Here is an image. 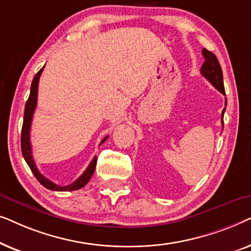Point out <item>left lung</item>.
I'll list each match as a JSON object with an SVG mask.
<instances>
[{
	"mask_svg": "<svg viewBox=\"0 0 251 251\" xmlns=\"http://www.w3.org/2000/svg\"><path fill=\"white\" fill-rule=\"evenodd\" d=\"M202 54L204 57V63L201 66V74L217 89L219 92H222L223 95H225V89H224V82H223V72L222 67L219 65V61L217 57L214 53L208 51L207 49L202 50ZM227 105V100H225V106ZM226 108V107H225ZM225 108L222 112V125L224 126L223 122V118H224Z\"/></svg>",
	"mask_w": 251,
	"mask_h": 251,
	"instance_id": "left-lung-1",
	"label": "left lung"
}]
</instances>
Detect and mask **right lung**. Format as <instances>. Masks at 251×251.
Wrapping results in <instances>:
<instances>
[{"label":"right lung","mask_w":251,"mask_h":251,"mask_svg":"<svg viewBox=\"0 0 251 251\" xmlns=\"http://www.w3.org/2000/svg\"><path fill=\"white\" fill-rule=\"evenodd\" d=\"M44 66L41 68V70L37 72L35 76L33 78L32 85H30V92H29V97L26 101V106H25V113H24V122H23V129H22V153L25 161L28 164V167L32 170V173L34 174V176L36 177V179L40 181L41 185H43L44 187L48 188V190L51 191H75V190H80L85 185L88 184V181L90 180V178L92 175L95 173L96 169V164H97V156H95L92 161L89 164L87 169L83 174L81 175L80 177L77 178L74 183H72L67 186H60V185H57L52 183V181L48 179L43 176L42 174L40 173L39 169H37L35 161L33 159V154H32V144H30V126H32V119L34 115V111L36 108V104H37V88H39V81H40V76L42 74ZM108 138V136H106L104 139L101 140L100 145L105 142L106 139Z\"/></svg>","instance_id":"right-lung-1"}]
</instances>
